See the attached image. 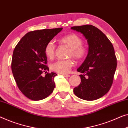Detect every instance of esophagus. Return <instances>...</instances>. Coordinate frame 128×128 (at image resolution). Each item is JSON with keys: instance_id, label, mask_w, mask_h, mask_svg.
<instances>
[{"instance_id": "34e87169", "label": "esophagus", "mask_w": 128, "mask_h": 128, "mask_svg": "<svg viewBox=\"0 0 128 128\" xmlns=\"http://www.w3.org/2000/svg\"><path fill=\"white\" fill-rule=\"evenodd\" d=\"M63 76H64V77H69L70 76L69 74H63Z\"/></svg>"}]
</instances>
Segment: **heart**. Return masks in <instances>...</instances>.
Returning <instances> with one entry per match:
<instances>
[{"instance_id": "1", "label": "heart", "mask_w": 128, "mask_h": 128, "mask_svg": "<svg viewBox=\"0 0 128 128\" xmlns=\"http://www.w3.org/2000/svg\"><path fill=\"white\" fill-rule=\"evenodd\" d=\"M61 43L68 46L70 48L68 56L73 57L76 60H81L86 56L87 50L82 46V39L78 35L74 33L66 35L60 39ZM44 54L48 59H52L55 56V46L53 41H49L44 47ZM74 65V61L72 59L58 60L51 65V69L56 73H68Z\"/></svg>"}]
</instances>
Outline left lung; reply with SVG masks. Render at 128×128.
Instances as JSON below:
<instances>
[{
	"label": "left lung",
	"instance_id": "8db88e82",
	"mask_svg": "<svg viewBox=\"0 0 128 128\" xmlns=\"http://www.w3.org/2000/svg\"><path fill=\"white\" fill-rule=\"evenodd\" d=\"M82 33L88 44L86 60L77 68L81 83L73 92L86 100H94L110 90L116 68V58L113 46L100 30L91 25L71 28Z\"/></svg>",
	"mask_w": 128,
	"mask_h": 128
}]
</instances>
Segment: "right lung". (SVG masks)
<instances>
[{
  "label": "right lung",
  "mask_w": 128,
  "mask_h": 128,
  "mask_svg": "<svg viewBox=\"0 0 128 128\" xmlns=\"http://www.w3.org/2000/svg\"><path fill=\"white\" fill-rule=\"evenodd\" d=\"M62 28L28 32L18 42L12 54V70L16 85L26 97L32 100L45 99L55 88L54 77L46 65L47 58L44 47L62 30Z\"/></svg>",
  "instance_id": "obj_1"
}]
</instances>
